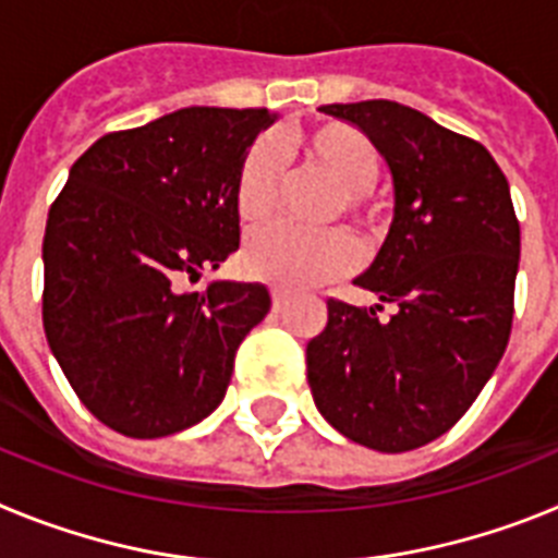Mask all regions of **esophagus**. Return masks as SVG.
<instances>
[{"label":"esophagus","instance_id":"1","mask_svg":"<svg viewBox=\"0 0 558 558\" xmlns=\"http://www.w3.org/2000/svg\"><path fill=\"white\" fill-rule=\"evenodd\" d=\"M288 299L290 295L284 293V290H279V288L270 290V307H274V313H282V310L288 307Z\"/></svg>","mask_w":558,"mask_h":558}]
</instances>
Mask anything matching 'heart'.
I'll use <instances>...</instances> for the list:
<instances>
[{"label": "heart", "mask_w": 558, "mask_h": 558, "mask_svg": "<svg viewBox=\"0 0 558 558\" xmlns=\"http://www.w3.org/2000/svg\"><path fill=\"white\" fill-rule=\"evenodd\" d=\"M288 150L299 153L313 167L329 175L343 192V211L354 223L372 229L377 206L368 190L379 179V153L366 133L347 122H327L313 131L288 136ZM282 190V165L270 145H256L245 156L234 186L236 215L245 226H256L274 215ZM360 248L343 229L302 231L293 226H268L256 231L245 245L243 265L259 282L284 290H304L332 282L357 268Z\"/></svg>", "instance_id": "1"}]
</instances>
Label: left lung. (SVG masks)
I'll return each mask as SVG.
<instances>
[{"mask_svg":"<svg viewBox=\"0 0 558 558\" xmlns=\"http://www.w3.org/2000/svg\"><path fill=\"white\" fill-rule=\"evenodd\" d=\"M393 175V223L357 284L392 315L329 299L307 343L322 416L379 452L445 436L500 363L514 318L520 220L509 181L481 142L391 100L332 102Z\"/></svg>","mask_w":558,"mask_h":558,"instance_id":"1","label":"left lung"}]
</instances>
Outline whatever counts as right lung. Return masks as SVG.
<instances>
[{"label":"right lung","instance_id":"1","mask_svg":"<svg viewBox=\"0 0 558 558\" xmlns=\"http://www.w3.org/2000/svg\"><path fill=\"white\" fill-rule=\"evenodd\" d=\"M268 108L192 106L100 136L44 231V332L102 425L161 438L223 402L263 284L186 282L240 248L234 186Z\"/></svg>","mask_w":558,"mask_h":558}]
</instances>
